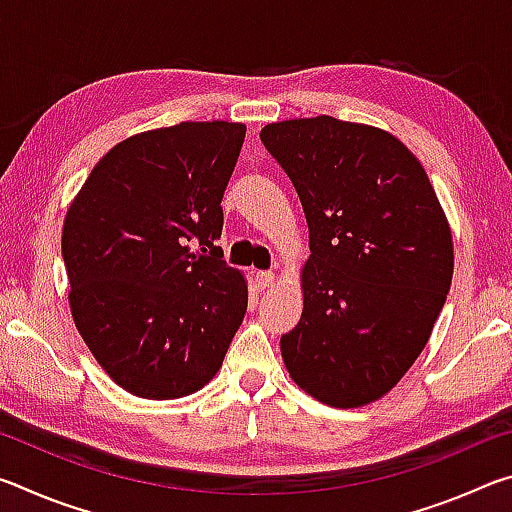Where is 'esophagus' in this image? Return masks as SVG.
<instances>
[{"label":"esophagus","instance_id":"obj_1","mask_svg":"<svg viewBox=\"0 0 512 512\" xmlns=\"http://www.w3.org/2000/svg\"><path fill=\"white\" fill-rule=\"evenodd\" d=\"M255 280H257V287L259 289H268V287H273V284H275V273H271V271H257L255 273Z\"/></svg>","mask_w":512,"mask_h":512}]
</instances>
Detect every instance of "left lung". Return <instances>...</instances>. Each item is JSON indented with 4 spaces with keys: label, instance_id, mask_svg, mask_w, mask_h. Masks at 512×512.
Listing matches in <instances>:
<instances>
[{
    "label": "left lung",
    "instance_id": "1",
    "mask_svg": "<svg viewBox=\"0 0 512 512\" xmlns=\"http://www.w3.org/2000/svg\"><path fill=\"white\" fill-rule=\"evenodd\" d=\"M309 225L302 316L280 339L302 391L336 409L384 397L413 366L454 273L447 216L395 135L327 115L268 124Z\"/></svg>",
    "mask_w": 512,
    "mask_h": 512
}]
</instances>
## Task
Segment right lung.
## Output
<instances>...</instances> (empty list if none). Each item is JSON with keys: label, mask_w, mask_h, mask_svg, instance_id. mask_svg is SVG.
Returning a JSON list of instances; mask_svg holds the SVG:
<instances>
[{"label": "right lung", "mask_w": 512, "mask_h": 512, "mask_svg": "<svg viewBox=\"0 0 512 512\" xmlns=\"http://www.w3.org/2000/svg\"><path fill=\"white\" fill-rule=\"evenodd\" d=\"M244 137L232 121L128 137L67 210L60 246L74 325L110 379L144 400L201 391L244 320V275L214 246Z\"/></svg>", "instance_id": "right-lung-1"}]
</instances>
